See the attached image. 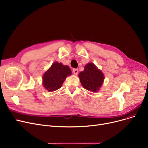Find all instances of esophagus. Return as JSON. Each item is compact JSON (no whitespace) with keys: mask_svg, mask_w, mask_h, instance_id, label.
<instances>
[{"mask_svg":"<svg viewBox=\"0 0 148 148\" xmlns=\"http://www.w3.org/2000/svg\"><path fill=\"white\" fill-rule=\"evenodd\" d=\"M73 73H74V74H75V75H77L78 74V72H79V71H78V69H73Z\"/></svg>","mask_w":148,"mask_h":148,"instance_id":"esophagus-1","label":"esophagus"}]
</instances>
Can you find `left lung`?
I'll use <instances>...</instances> for the list:
<instances>
[{
  "instance_id": "8db88e82",
  "label": "left lung",
  "mask_w": 148,
  "mask_h": 148,
  "mask_svg": "<svg viewBox=\"0 0 148 148\" xmlns=\"http://www.w3.org/2000/svg\"><path fill=\"white\" fill-rule=\"evenodd\" d=\"M79 77L83 88L92 92L98 91L104 80L103 74L92 63H88Z\"/></svg>"
}]
</instances>
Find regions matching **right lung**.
Returning a JSON list of instances; mask_svg holds the SVG:
<instances>
[{"label":"right lung","instance_id":"obj_1","mask_svg":"<svg viewBox=\"0 0 148 148\" xmlns=\"http://www.w3.org/2000/svg\"><path fill=\"white\" fill-rule=\"evenodd\" d=\"M71 74V71L69 66L55 62L43 75V86L48 91H54L61 88L66 77Z\"/></svg>","mask_w":148,"mask_h":148}]
</instances>
